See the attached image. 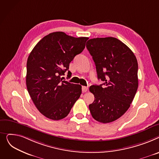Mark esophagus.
<instances>
[{"instance_id": "34e87169", "label": "esophagus", "mask_w": 159, "mask_h": 159, "mask_svg": "<svg viewBox=\"0 0 159 159\" xmlns=\"http://www.w3.org/2000/svg\"><path fill=\"white\" fill-rule=\"evenodd\" d=\"M88 90V87H85V86H83L82 87V91L83 92H85Z\"/></svg>"}]
</instances>
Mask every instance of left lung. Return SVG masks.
I'll list each match as a JSON object with an SVG mask.
<instances>
[{
	"mask_svg": "<svg viewBox=\"0 0 159 159\" xmlns=\"http://www.w3.org/2000/svg\"><path fill=\"white\" fill-rule=\"evenodd\" d=\"M87 43L96 65L98 78L104 81L89 88L94 95V102L89 105L90 111L100 123L113 122L128 110L136 94L137 58L126 45L114 37L92 39Z\"/></svg>",
	"mask_w": 159,
	"mask_h": 159,
	"instance_id": "left-lung-1",
	"label": "left lung"
}]
</instances>
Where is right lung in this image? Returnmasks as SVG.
I'll use <instances>...</instances> for the list:
<instances>
[{"mask_svg": "<svg viewBox=\"0 0 159 159\" xmlns=\"http://www.w3.org/2000/svg\"><path fill=\"white\" fill-rule=\"evenodd\" d=\"M88 39L54 32L44 36L31 52L27 61V89L34 105L46 117L65 118L80 97L81 86L63 80L61 76L85 49ZM70 76L68 70L67 76Z\"/></svg>", "mask_w": 159, "mask_h": 159, "instance_id": "add662e5", "label": "right lung"}]
</instances>
